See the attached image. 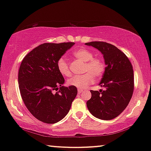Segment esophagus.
<instances>
[{
    "label": "esophagus",
    "instance_id": "obj_1",
    "mask_svg": "<svg viewBox=\"0 0 151 151\" xmlns=\"http://www.w3.org/2000/svg\"><path fill=\"white\" fill-rule=\"evenodd\" d=\"M78 93L80 94V93H82V90H81V89H78Z\"/></svg>",
    "mask_w": 151,
    "mask_h": 151
}]
</instances>
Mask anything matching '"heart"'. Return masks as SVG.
Segmentation results:
<instances>
[{
  "mask_svg": "<svg viewBox=\"0 0 151 151\" xmlns=\"http://www.w3.org/2000/svg\"><path fill=\"white\" fill-rule=\"evenodd\" d=\"M76 58L84 63L83 73L81 76H73L68 80L67 83L80 89L86 88L93 82L94 77L100 78L105 71V64L100 58H93V53L85 48H80L73 52ZM58 69L61 75L69 77L71 75L69 64L65 58L62 57L57 62Z\"/></svg>",
  "mask_w": 151,
  "mask_h": 151,
  "instance_id": "b5f03b06",
  "label": "heart"
}]
</instances>
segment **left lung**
Returning a JSON list of instances; mask_svg holds the SVG:
<instances>
[{
  "mask_svg": "<svg viewBox=\"0 0 151 151\" xmlns=\"http://www.w3.org/2000/svg\"><path fill=\"white\" fill-rule=\"evenodd\" d=\"M102 53L106 65L99 85L105 90L91 91V98L86 102L90 113L97 118L110 120L127 108L133 96V67L127 55L114 45L105 42L85 43Z\"/></svg>",
  "mask_w": 151,
  "mask_h": 151,
  "instance_id": "8db88e82",
  "label": "left lung"
}]
</instances>
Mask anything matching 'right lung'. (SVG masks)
Wrapping results in <instances>:
<instances>
[{
    "label": "right lung",
    "instance_id": "1",
    "mask_svg": "<svg viewBox=\"0 0 151 151\" xmlns=\"http://www.w3.org/2000/svg\"><path fill=\"white\" fill-rule=\"evenodd\" d=\"M74 44L44 43L27 54L20 64L18 84L22 99L29 111L42 122L63 119L77 96L76 86H63L65 79L57 67L58 59Z\"/></svg>",
    "mask_w": 151,
    "mask_h": 151
}]
</instances>
